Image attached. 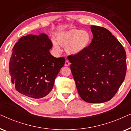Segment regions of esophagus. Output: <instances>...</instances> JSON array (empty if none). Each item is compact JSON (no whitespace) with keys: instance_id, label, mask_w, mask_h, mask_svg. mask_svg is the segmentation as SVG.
<instances>
[{"instance_id":"1","label":"esophagus","mask_w":131,"mask_h":131,"mask_svg":"<svg viewBox=\"0 0 131 131\" xmlns=\"http://www.w3.org/2000/svg\"><path fill=\"white\" fill-rule=\"evenodd\" d=\"M69 65H70L69 61L66 60V62H65V64H64V66H66V67H67V66H69Z\"/></svg>"}]
</instances>
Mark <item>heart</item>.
I'll return each mask as SVG.
<instances>
[{
	"label": "heart",
	"mask_w": 131,
	"mask_h": 131,
	"mask_svg": "<svg viewBox=\"0 0 131 131\" xmlns=\"http://www.w3.org/2000/svg\"><path fill=\"white\" fill-rule=\"evenodd\" d=\"M56 40L53 46L57 51H60V46L65 47L66 51L70 55H76L83 52L88 47L91 42V35L87 31L71 28L59 32L56 35Z\"/></svg>",
	"instance_id": "b5f03b06"
}]
</instances>
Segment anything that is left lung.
<instances>
[{
  "label": "left lung",
  "instance_id": "1",
  "mask_svg": "<svg viewBox=\"0 0 131 131\" xmlns=\"http://www.w3.org/2000/svg\"><path fill=\"white\" fill-rule=\"evenodd\" d=\"M91 29L93 39L87 49L68 59L82 99L89 103H102L112 99L122 84L126 54L109 30L95 26Z\"/></svg>",
  "mask_w": 131,
  "mask_h": 131
}]
</instances>
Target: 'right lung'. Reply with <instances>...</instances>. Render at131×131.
I'll return each instance as SVG.
<instances>
[{"label":"right lung","instance_id":"1","mask_svg":"<svg viewBox=\"0 0 131 131\" xmlns=\"http://www.w3.org/2000/svg\"><path fill=\"white\" fill-rule=\"evenodd\" d=\"M52 47V43L44 33L23 36L15 44L9 74L18 92L35 99L49 94L65 64L64 57L55 58L50 53Z\"/></svg>","mask_w":131,"mask_h":131}]
</instances>
